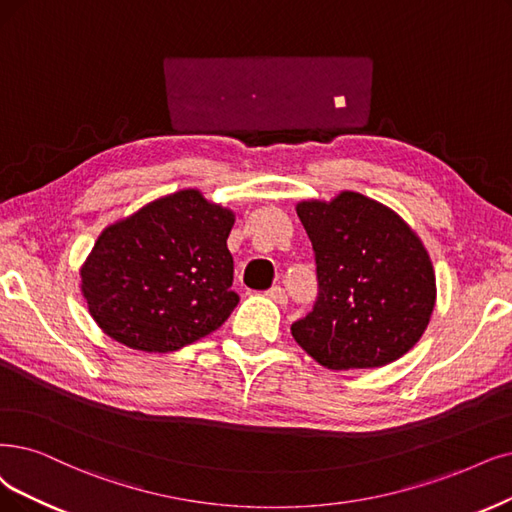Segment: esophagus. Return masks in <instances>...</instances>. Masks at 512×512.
<instances>
[{"label":"esophagus","instance_id":"34e87169","mask_svg":"<svg viewBox=\"0 0 512 512\" xmlns=\"http://www.w3.org/2000/svg\"><path fill=\"white\" fill-rule=\"evenodd\" d=\"M266 295H268L272 301H276L278 306H285L287 301H289V297H287V291L282 289L280 285H274L272 289H268V291H266Z\"/></svg>","mask_w":512,"mask_h":512}]
</instances>
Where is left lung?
I'll use <instances>...</instances> for the list:
<instances>
[{
    "label": "left lung",
    "mask_w": 512,
    "mask_h": 512,
    "mask_svg": "<svg viewBox=\"0 0 512 512\" xmlns=\"http://www.w3.org/2000/svg\"><path fill=\"white\" fill-rule=\"evenodd\" d=\"M295 208L312 240L320 289L314 310L291 325L295 342L327 369L384 367L407 354L437 301L420 236L358 192Z\"/></svg>",
    "instance_id": "8db88e82"
}]
</instances>
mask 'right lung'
Instances as JSON below:
<instances>
[{
	"mask_svg": "<svg viewBox=\"0 0 512 512\" xmlns=\"http://www.w3.org/2000/svg\"><path fill=\"white\" fill-rule=\"evenodd\" d=\"M234 221L200 189H179L107 225L80 270L94 323L126 348L158 354L219 329L238 306Z\"/></svg>",
	"mask_w": 512,
	"mask_h": 512,
	"instance_id": "obj_1",
	"label": "right lung"
}]
</instances>
